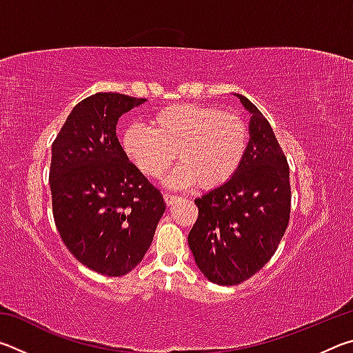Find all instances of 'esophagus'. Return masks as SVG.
Returning <instances> with one entry per match:
<instances>
[{
    "instance_id": "obj_1",
    "label": "esophagus",
    "mask_w": 353,
    "mask_h": 353,
    "mask_svg": "<svg viewBox=\"0 0 353 353\" xmlns=\"http://www.w3.org/2000/svg\"><path fill=\"white\" fill-rule=\"evenodd\" d=\"M163 199H165L166 204L171 205V204H174V202L179 199V196H174V194H171V193H165L163 194Z\"/></svg>"
}]
</instances>
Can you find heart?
<instances>
[{
	"mask_svg": "<svg viewBox=\"0 0 353 353\" xmlns=\"http://www.w3.org/2000/svg\"><path fill=\"white\" fill-rule=\"evenodd\" d=\"M123 148L143 174L160 177L174 160L181 166L168 176L171 187L213 188L235 174L248 149L249 129L234 112L214 105L172 104L155 112L148 126L132 124Z\"/></svg>",
	"mask_w": 353,
	"mask_h": 353,
	"instance_id": "1",
	"label": "heart"
}]
</instances>
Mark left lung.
Instances as JSON below:
<instances>
[{
  "mask_svg": "<svg viewBox=\"0 0 353 353\" xmlns=\"http://www.w3.org/2000/svg\"><path fill=\"white\" fill-rule=\"evenodd\" d=\"M252 113L240 168L221 187L194 199L198 219L188 246L201 272L216 285H238L259 272L277 250L290 223V166L263 113Z\"/></svg>",
  "mask_w": 353,
  "mask_h": 353,
  "instance_id": "8db88e82",
  "label": "left lung"
}]
</instances>
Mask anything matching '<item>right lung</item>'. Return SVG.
I'll return each mask as SVG.
<instances>
[{"label": "right lung", "mask_w": 353, "mask_h": 353, "mask_svg": "<svg viewBox=\"0 0 353 353\" xmlns=\"http://www.w3.org/2000/svg\"><path fill=\"white\" fill-rule=\"evenodd\" d=\"M97 93L79 104L52 141V216L77 261L109 277L139 265L165 212L160 191L129 162L117 137L123 113L145 103Z\"/></svg>", "instance_id": "right-lung-1"}]
</instances>
